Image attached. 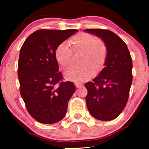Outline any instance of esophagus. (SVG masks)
I'll list each match as a JSON object with an SVG mask.
<instances>
[{
	"mask_svg": "<svg viewBox=\"0 0 149 149\" xmlns=\"http://www.w3.org/2000/svg\"><path fill=\"white\" fill-rule=\"evenodd\" d=\"M75 86L77 87V88H80V87H82L83 85L81 83H75Z\"/></svg>",
	"mask_w": 149,
	"mask_h": 149,
	"instance_id": "34e87169",
	"label": "esophagus"
}]
</instances>
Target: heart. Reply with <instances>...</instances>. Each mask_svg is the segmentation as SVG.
I'll return each instance as SVG.
<instances>
[{
  "instance_id": "obj_1",
  "label": "heart",
  "mask_w": 149,
  "mask_h": 149,
  "mask_svg": "<svg viewBox=\"0 0 149 149\" xmlns=\"http://www.w3.org/2000/svg\"><path fill=\"white\" fill-rule=\"evenodd\" d=\"M75 52L81 51L82 64L69 67L64 71L66 79L77 83L88 81L95 76L97 70L104 66L108 56L106 44L97 40L94 36L87 33H81L70 40ZM56 60L63 67H66L72 62V51L66 42H61L55 51Z\"/></svg>"
}]
</instances>
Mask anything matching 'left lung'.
<instances>
[{"mask_svg":"<svg viewBox=\"0 0 149 149\" xmlns=\"http://www.w3.org/2000/svg\"><path fill=\"white\" fill-rule=\"evenodd\" d=\"M100 38L108 49L104 68L92 82L85 83V97L89 113L95 119L111 121L125 108L132 83V60L125 42L108 30L86 29Z\"/></svg>","mask_w":149,"mask_h":149,"instance_id":"8db88e82","label":"left lung"}]
</instances>
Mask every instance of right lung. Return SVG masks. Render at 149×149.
Wrapping results in <instances>:
<instances>
[{"label": "right lung", "instance_id": "obj_1", "mask_svg": "<svg viewBox=\"0 0 149 149\" xmlns=\"http://www.w3.org/2000/svg\"><path fill=\"white\" fill-rule=\"evenodd\" d=\"M78 30H39L22 45L17 74L20 94L30 115L41 123L52 124L64 117L69 100L76 88L70 81L62 82L55 56L57 46Z\"/></svg>", "mask_w": 149, "mask_h": 149}]
</instances>
